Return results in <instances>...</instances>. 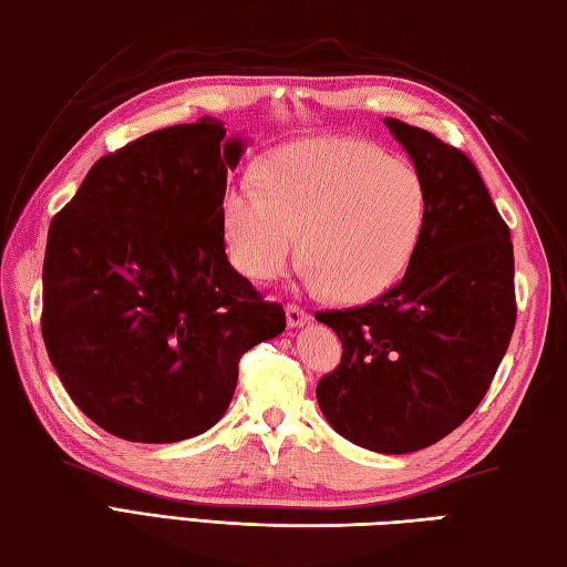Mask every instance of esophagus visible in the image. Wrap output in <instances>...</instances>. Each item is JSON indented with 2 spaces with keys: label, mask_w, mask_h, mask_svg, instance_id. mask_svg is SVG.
Wrapping results in <instances>:
<instances>
[{
  "label": "esophagus",
  "mask_w": 567,
  "mask_h": 567,
  "mask_svg": "<svg viewBox=\"0 0 567 567\" xmlns=\"http://www.w3.org/2000/svg\"><path fill=\"white\" fill-rule=\"evenodd\" d=\"M285 315H287V327H290V329L305 327V323L309 321L307 311H305L302 307H297V305H287V307H285Z\"/></svg>",
  "instance_id": "obj_1"
}]
</instances>
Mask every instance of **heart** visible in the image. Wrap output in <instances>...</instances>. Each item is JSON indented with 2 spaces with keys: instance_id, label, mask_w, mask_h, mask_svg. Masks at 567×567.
<instances>
[{
  "instance_id": "1",
  "label": "heart",
  "mask_w": 567,
  "mask_h": 567,
  "mask_svg": "<svg viewBox=\"0 0 567 567\" xmlns=\"http://www.w3.org/2000/svg\"><path fill=\"white\" fill-rule=\"evenodd\" d=\"M426 185L412 165L358 138H317L277 153L260 189L234 183L224 195L231 258L258 282L280 277L297 252L307 282L348 302L400 280L424 234Z\"/></svg>"
}]
</instances>
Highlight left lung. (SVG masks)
Returning a JSON list of instances; mask_svg holds the SVG:
<instances>
[{
	"mask_svg": "<svg viewBox=\"0 0 567 567\" xmlns=\"http://www.w3.org/2000/svg\"><path fill=\"white\" fill-rule=\"evenodd\" d=\"M384 126L424 179L426 226L400 285L317 315L343 343L317 402L343 439L402 455L449 436L483 402L516 321L514 250L465 153L396 118Z\"/></svg>",
	"mask_w": 567,
	"mask_h": 567,
	"instance_id": "left-lung-1",
	"label": "left lung"
}]
</instances>
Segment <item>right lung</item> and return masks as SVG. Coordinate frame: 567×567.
Listing matches in <instances>:
<instances>
[{"label": "right lung", "mask_w": 567, "mask_h": 567, "mask_svg": "<svg viewBox=\"0 0 567 567\" xmlns=\"http://www.w3.org/2000/svg\"><path fill=\"white\" fill-rule=\"evenodd\" d=\"M246 151L224 122L153 131L104 155L48 228L41 331L84 414L136 443L219 421L238 360L285 331L226 258V175Z\"/></svg>", "instance_id": "add662e5"}]
</instances>
